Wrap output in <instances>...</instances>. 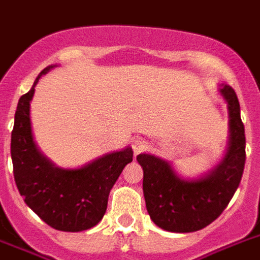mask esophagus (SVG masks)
I'll list each match as a JSON object with an SVG mask.
<instances>
[{
	"label": "esophagus",
	"instance_id": "34e87169",
	"mask_svg": "<svg viewBox=\"0 0 260 260\" xmlns=\"http://www.w3.org/2000/svg\"><path fill=\"white\" fill-rule=\"evenodd\" d=\"M133 151H134V154L137 155V154L142 153L143 150L146 149V141L142 138H135L134 141H133Z\"/></svg>",
	"mask_w": 260,
	"mask_h": 260
}]
</instances>
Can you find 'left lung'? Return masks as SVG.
<instances>
[{
  "label": "left lung",
  "instance_id": "obj_1",
  "mask_svg": "<svg viewBox=\"0 0 260 260\" xmlns=\"http://www.w3.org/2000/svg\"><path fill=\"white\" fill-rule=\"evenodd\" d=\"M230 111V146L219 166L205 178L184 181L170 165L150 154H139L143 169L146 209L156 226L170 233H192L218 218L241 183L246 162V137L237 93L220 87Z\"/></svg>",
  "mask_w": 260,
  "mask_h": 260
}]
</instances>
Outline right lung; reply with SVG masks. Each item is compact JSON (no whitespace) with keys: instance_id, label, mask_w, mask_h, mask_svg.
<instances>
[{"instance_id":"right-lung-1","label":"right lung","mask_w":260,"mask_h":260,"mask_svg":"<svg viewBox=\"0 0 260 260\" xmlns=\"http://www.w3.org/2000/svg\"><path fill=\"white\" fill-rule=\"evenodd\" d=\"M17 105L10 153L13 174L23 201L46 224L59 231L78 233L91 229L104 218L111 187L123 167L133 160L130 147L107 154L82 169L55 167L38 151L30 127L29 106L34 86Z\"/></svg>"}]
</instances>
